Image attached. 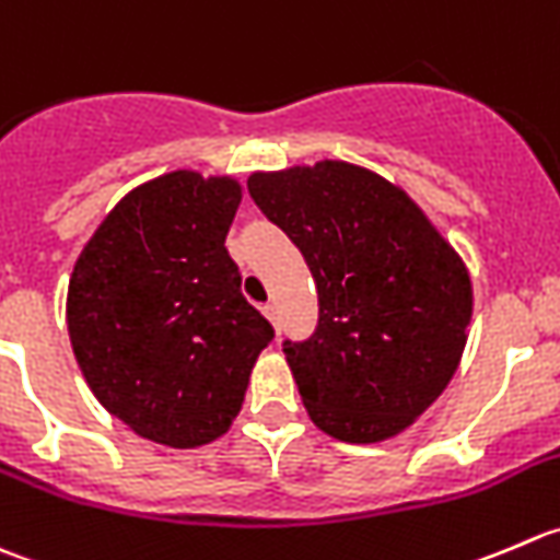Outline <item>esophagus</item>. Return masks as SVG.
<instances>
[{"label": "esophagus", "mask_w": 560, "mask_h": 560, "mask_svg": "<svg viewBox=\"0 0 560 560\" xmlns=\"http://www.w3.org/2000/svg\"><path fill=\"white\" fill-rule=\"evenodd\" d=\"M264 315L275 324V329L280 331V313H278V304H264Z\"/></svg>", "instance_id": "1"}]
</instances>
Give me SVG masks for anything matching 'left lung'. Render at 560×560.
<instances>
[{"label":"left lung","mask_w":560,"mask_h":560,"mask_svg":"<svg viewBox=\"0 0 560 560\" xmlns=\"http://www.w3.org/2000/svg\"><path fill=\"white\" fill-rule=\"evenodd\" d=\"M247 190L318 288L313 335L282 340L315 428L348 444L406 430L466 348L474 293L460 256L400 187L357 165L253 174Z\"/></svg>","instance_id":"obj_1"}]
</instances>
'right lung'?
<instances>
[{
	"mask_svg": "<svg viewBox=\"0 0 560 560\" xmlns=\"http://www.w3.org/2000/svg\"><path fill=\"white\" fill-rule=\"evenodd\" d=\"M240 201L234 179L174 171L121 198L75 261V362L100 406L154 444L220 439L275 337L225 250Z\"/></svg>",
	"mask_w": 560,
	"mask_h": 560,
	"instance_id": "right-lung-1",
	"label": "right lung"
}]
</instances>
